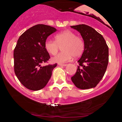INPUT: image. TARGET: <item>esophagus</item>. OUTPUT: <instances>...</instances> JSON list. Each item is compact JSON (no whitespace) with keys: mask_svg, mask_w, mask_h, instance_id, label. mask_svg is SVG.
<instances>
[{"mask_svg":"<svg viewBox=\"0 0 122 122\" xmlns=\"http://www.w3.org/2000/svg\"><path fill=\"white\" fill-rule=\"evenodd\" d=\"M58 65L59 66H66V64H58Z\"/></svg>","mask_w":122,"mask_h":122,"instance_id":"34e87169","label":"esophagus"}]
</instances>
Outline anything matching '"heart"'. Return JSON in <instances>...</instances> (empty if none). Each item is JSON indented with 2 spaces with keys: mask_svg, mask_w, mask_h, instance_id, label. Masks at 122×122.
<instances>
[{
  "mask_svg": "<svg viewBox=\"0 0 122 122\" xmlns=\"http://www.w3.org/2000/svg\"><path fill=\"white\" fill-rule=\"evenodd\" d=\"M56 41L47 40L45 42V48L51 55H55L62 47V52L52 57L53 62L63 64L69 61L72 56L79 57L84 50L85 44L83 39L77 36L73 31L66 30L55 36Z\"/></svg>",
  "mask_w": 122,
  "mask_h": 122,
  "instance_id": "heart-1",
  "label": "heart"
}]
</instances>
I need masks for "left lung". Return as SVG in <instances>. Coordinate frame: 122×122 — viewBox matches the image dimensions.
<instances>
[{"instance_id":"left-lung-1","label":"left lung","mask_w":122,"mask_h":122,"mask_svg":"<svg viewBox=\"0 0 122 122\" xmlns=\"http://www.w3.org/2000/svg\"><path fill=\"white\" fill-rule=\"evenodd\" d=\"M80 33L85 47L77 61L79 66L71 77L77 88L81 89L94 88L104 76L108 64V47L100 33L85 25L71 26Z\"/></svg>"}]
</instances>
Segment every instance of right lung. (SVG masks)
Masks as SVG:
<instances>
[{
	"mask_svg": "<svg viewBox=\"0 0 122 122\" xmlns=\"http://www.w3.org/2000/svg\"><path fill=\"white\" fill-rule=\"evenodd\" d=\"M56 31L51 26L39 24L28 29L18 39L14 50V72L21 84L30 90L44 88L56 67L57 64L41 66L50 58L45 42Z\"/></svg>",
	"mask_w": 122,
	"mask_h": 122,
	"instance_id": "obj_1",
	"label": "right lung"
}]
</instances>
